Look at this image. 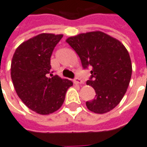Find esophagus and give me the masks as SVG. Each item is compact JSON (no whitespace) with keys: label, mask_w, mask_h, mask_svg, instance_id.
<instances>
[{"label":"esophagus","mask_w":147,"mask_h":147,"mask_svg":"<svg viewBox=\"0 0 147 147\" xmlns=\"http://www.w3.org/2000/svg\"><path fill=\"white\" fill-rule=\"evenodd\" d=\"M74 82H75V84H83V81H82V80L80 79V78H76V79H75V80H74Z\"/></svg>","instance_id":"34e87169"}]
</instances>
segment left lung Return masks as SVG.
Wrapping results in <instances>:
<instances>
[{"instance_id": "left-lung-1", "label": "left lung", "mask_w": 147, "mask_h": 147, "mask_svg": "<svg viewBox=\"0 0 147 147\" xmlns=\"http://www.w3.org/2000/svg\"><path fill=\"white\" fill-rule=\"evenodd\" d=\"M66 42L80 56L84 69L91 67L87 85L95 89L96 95L86 102L88 109L96 114L114 109L123 98L132 74L131 57L125 46L100 31L70 36Z\"/></svg>"}]
</instances>
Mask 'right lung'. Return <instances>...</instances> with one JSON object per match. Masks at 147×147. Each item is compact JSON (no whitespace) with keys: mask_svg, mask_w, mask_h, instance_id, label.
Segmentation results:
<instances>
[{"mask_svg":"<svg viewBox=\"0 0 147 147\" xmlns=\"http://www.w3.org/2000/svg\"><path fill=\"white\" fill-rule=\"evenodd\" d=\"M63 35L41 33L23 42L11 63V78L16 92L28 107L40 115H49L63 105L73 83L58 76L48 77L53 49Z\"/></svg>","mask_w":147,"mask_h":147,"instance_id":"1","label":"right lung"}]
</instances>
